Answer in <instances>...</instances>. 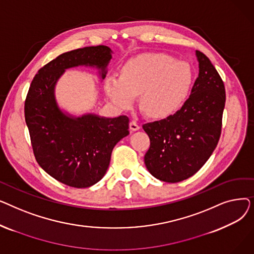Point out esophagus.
Returning <instances> with one entry per match:
<instances>
[{
	"label": "esophagus",
	"instance_id": "obj_1",
	"mask_svg": "<svg viewBox=\"0 0 254 254\" xmlns=\"http://www.w3.org/2000/svg\"><path fill=\"white\" fill-rule=\"evenodd\" d=\"M129 128L131 130H138V129H140V125L136 122V120H131V122L129 123Z\"/></svg>",
	"mask_w": 254,
	"mask_h": 254
}]
</instances>
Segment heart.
I'll use <instances>...</instances> for the list:
<instances>
[{
	"instance_id": "b5f03b06",
	"label": "heart",
	"mask_w": 254,
	"mask_h": 254,
	"mask_svg": "<svg viewBox=\"0 0 254 254\" xmlns=\"http://www.w3.org/2000/svg\"><path fill=\"white\" fill-rule=\"evenodd\" d=\"M192 82L190 64L164 53H146L127 62L122 76L107 78L105 92L120 110H129L140 93L144 109L154 117H165L181 108Z\"/></svg>"
}]
</instances>
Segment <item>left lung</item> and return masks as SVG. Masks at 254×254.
I'll return each mask as SVG.
<instances>
[{
    "instance_id": "obj_1",
    "label": "left lung",
    "mask_w": 254,
    "mask_h": 254,
    "mask_svg": "<svg viewBox=\"0 0 254 254\" xmlns=\"http://www.w3.org/2000/svg\"><path fill=\"white\" fill-rule=\"evenodd\" d=\"M198 77L182 108L166 119L143 125L150 139L144 162L150 174L164 182L188 179L216 148L225 105L224 83L215 66L196 50Z\"/></svg>"
}]
</instances>
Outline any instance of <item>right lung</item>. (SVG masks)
Returning a JSON list of instances; mask_svg holds the SVG:
<instances>
[{
	"mask_svg": "<svg viewBox=\"0 0 254 254\" xmlns=\"http://www.w3.org/2000/svg\"><path fill=\"white\" fill-rule=\"evenodd\" d=\"M111 60L108 46L64 52L38 71L24 102V118L39 166L56 180L76 189L100 181L109 167L114 146L129 134L128 117L64 115L55 99V85L65 69L96 65L106 76Z\"/></svg>",
	"mask_w": 254,
	"mask_h": 254,
	"instance_id": "1",
	"label": "right lung"
}]
</instances>
